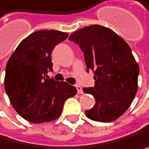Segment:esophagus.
Returning a JSON list of instances; mask_svg holds the SVG:
<instances>
[{"instance_id":"esophagus-1","label":"esophagus","mask_w":149,"mask_h":149,"mask_svg":"<svg viewBox=\"0 0 149 149\" xmlns=\"http://www.w3.org/2000/svg\"><path fill=\"white\" fill-rule=\"evenodd\" d=\"M75 88L77 89L78 94H83V89H82V87H81L80 85H75Z\"/></svg>"}]
</instances>
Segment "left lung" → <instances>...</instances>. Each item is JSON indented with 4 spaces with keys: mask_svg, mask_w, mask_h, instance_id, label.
<instances>
[{
    "mask_svg": "<svg viewBox=\"0 0 149 149\" xmlns=\"http://www.w3.org/2000/svg\"><path fill=\"white\" fill-rule=\"evenodd\" d=\"M69 39L84 52L86 72L94 71L95 86L83 91L96 104L85 111L93 121L118 119L130 107L137 91L138 64L129 45L111 29L93 25L74 32Z\"/></svg>",
    "mask_w": 149,
    "mask_h": 149,
    "instance_id": "1",
    "label": "left lung"
}]
</instances>
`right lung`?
<instances>
[{
  "instance_id": "1",
  "label": "right lung",
  "mask_w": 149,
  "mask_h": 149,
  "mask_svg": "<svg viewBox=\"0 0 149 149\" xmlns=\"http://www.w3.org/2000/svg\"><path fill=\"white\" fill-rule=\"evenodd\" d=\"M68 38L57 30L32 33L18 45L6 64L4 89L16 112L26 121L40 123L57 119L65 100L76 88L49 78L52 72V52Z\"/></svg>"
}]
</instances>
